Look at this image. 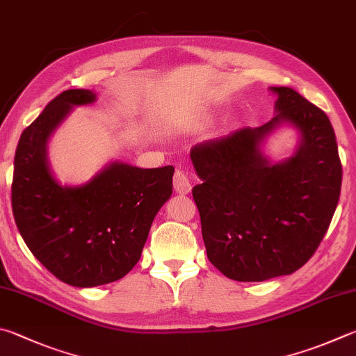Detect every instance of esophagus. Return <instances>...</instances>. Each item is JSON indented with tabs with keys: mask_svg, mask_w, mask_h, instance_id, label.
<instances>
[{
	"mask_svg": "<svg viewBox=\"0 0 356 356\" xmlns=\"http://www.w3.org/2000/svg\"><path fill=\"white\" fill-rule=\"evenodd\" d=\"M174 190H176L179 195H188L191 191V184H190V177L188 172L184 170H177L176 174H174Z\"/></svg>",
	"mask_w": 356,
	"mask_h": 356,
	"instance_id": "34e87169",
	"label": "esophagus"
}]
</instances>
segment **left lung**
<instances>
[{
    "instance_id": "left-lung-1",
    "label": "left lung",
    "mask_w": 356,
    "mask_h": 356,
    "mask_svg": "<svg viewBox=\"0 0 356 356\" xmlns=\"http://www.w3.org/2000/svg\"><path fill=\"white\" fill-rule=\"evenodd\" d=\"M277 115L260 127L191 147L202 184L193 188L207 257L238 282H263L302 268L327 234L339 200L342 165L325 112L289 87H270ZM283 122L300 131L293 158L273 165L259 151Z\"/></svg>"
}]
</instances>
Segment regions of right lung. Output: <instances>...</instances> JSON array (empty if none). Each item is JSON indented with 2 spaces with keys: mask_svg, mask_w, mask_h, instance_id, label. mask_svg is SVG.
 Masks as SVG:
<instances>
[{
  "mask_svg": "<svg viewBox=\"0 0 356 356\" xmlns=\"http://www.w3.org/2000/svg\"><path fill=\"white\" fill-rule=\"evenodd\" d=\"M96 95H57L24 129L12 180V211L20 235L51 274L71 286L120 280L140 260L151 224L172 193L174 166L143 170L115 161L88 184L62 186L47 160V141L73 106Z\"/></svg>",
  "mask_w": 356,
  "mask_h": 356,
  "instance_id": "right-lung-1",
  "label": "right lung"
}]
</instances>
